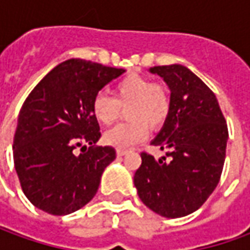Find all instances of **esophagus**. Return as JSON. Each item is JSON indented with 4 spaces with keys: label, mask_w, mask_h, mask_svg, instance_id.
Here are the masks:
<instances>
[{
    "label": "esophagus",
    "mask_w": 250,
    "mask_h": 250,
    "mask_svg": "<svg viewBox=\"0 0 250 250\" xmlns=\"http://www.w3.org/2000/svg\"><path fill=\"white\" fill-rule=\"evenodd\" d=\"M126 153H128V150L117 149V156H118V157H122V156H125Z\"/></svg>",
    "instance_id": "34e87169"
}]
</instances>
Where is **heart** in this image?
<instances>
[{
	"label": "heart",
	"instance_id": "heart-1",
	"mask_svg": "<svg viewBox=\"0 0 250 250\" xmlns=\"http://www.w3.org/2000/svg\"><path fill=\"white\" fill-rule=\"evenodd\" d=\"M115 97L99 91L91 103L96 120L103 125H111L117 120L121 107H126L128 122L108 129L103 140L112 147L128 149L147 136L149 125L159 128L167 121L171 111V97L167 87L151 83L149 78L132 73L115 84Z\"/></svg>",
	"mask_w": 250,
	"mask_h": 250
}]
</instances>
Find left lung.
<instances>
[{
	"label": "left lung",
	"instance_id": "left-lung-1",
	"mask_svg": "<svg viewBox=\"0 0 250 250\" xmlns=\"http://www.w3.org/2000/svg\"><path fill=\"white\" fill-rule=\"evenodd\" d=\"M171 90V111L153 146L167 150L156 160L142 153L133 182L140 200L167 218L196 211L213 193L226 160L228 128L216 94L187 66H153Z\"/></svg>",
	"mask_w": 250,
	"mask_h": 250
}]
</instances>
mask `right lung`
Wrapping results in <instances>:
<instances>
[{
  "instance_id": "1",
  "label": "right lung",
  "mask_w": 250,
  "mask_h": 250,
  "mask_svg": "<svg viewBox=\"0 0 250 250\" xmlns=\"http://www.w3.org/2000/svg\"><path fill=\"white\" fill-rule=\"evenodd\" d=\"M124 72L72 58L57 65L27 96L14 136V164L33 206L65 216L97 193L103 171L115 160V149L96 146L101 133L91 103ZM78 147L81 155L76 153Z\"/></svg>"
}]
</instances>
